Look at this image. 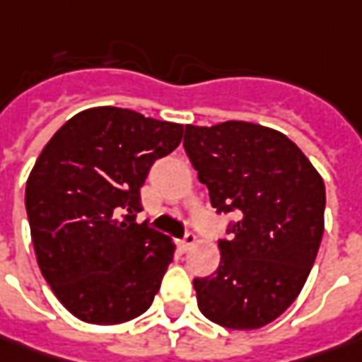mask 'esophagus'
I'll return each mask as SVG.
<instances>
[{"mask_svg":"<svg viewBox=\"0 0 362 362\" xmlns=\"http://www.w3.org/2000/svg\"><path fill=\"white\" fill-rule=\"evenodd\" d=\"M194 243H196V234L194 232H188L184 238H182L180 243H178V248H180V252H188L190 248L194 246Z\"/></svg>","mask_w":362,"mask_h":362,"instance_id":"34e87169","label":"esophagus"}]
</instances>
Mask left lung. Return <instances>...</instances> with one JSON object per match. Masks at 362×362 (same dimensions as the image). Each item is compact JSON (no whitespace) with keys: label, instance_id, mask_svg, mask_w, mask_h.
Wrapping results in <instances>:
<instances>
[{"label":"left lung","instance_id":"obj_1","mask_svg":"<svg viewBox=\"0 0 362 362\" xmlns=\"http://www.w3.org/2000/svg\"><path fill=\"white\" fill-rule=\"evenodd\" d=\"M184 150L216 214L234 212L220 267L194 279L198 308L236 330L279 318L303 291L325 230V182L284 134L248 122L186 126Z\"/></svg>","mask_w":362,"mask_h":362}]
</instances>
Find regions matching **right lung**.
Instances as JSON below:
<instances>
[{"instance_id":"1","label":"right lung","mask_w":362,"mask_h":362,"mask_svg":"<svg viewBox=\"0 0 362 362\" xmlns=\"http://www.w3.org/2000/svg\"><path fill=\"white\" fill-rule=\"evenodd\" d=\"M182 132L126 107H92L68 119L35 160L25 210L37 264L83 322L132 320L160 291L174 244L136 216L148 172L178 148Z\"/></svg>"}]
</instances>
